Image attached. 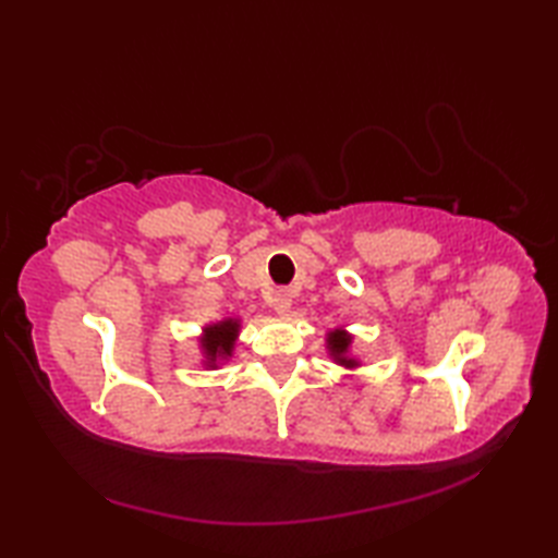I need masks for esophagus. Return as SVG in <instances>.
<instances>
[{
    "label": "esophagus",
    "instance_id": "esophagus-1",
    "mask_svg": "<svg viewBox=\"0 0 558 558\" xmlns=\"http://www.w3.org/2000/svg\"><path fill=\"white\" fill-rule=\"evenodd\" d=\"M270 306H272V312H276V314L286 316L290 312V306H292V292L290 290H278L276 294H272Z\"/></svg>",
    "mask_w": 558,
    "mask_h": 558
}]
</instances>
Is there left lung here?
I'll list each match as a JSON object with an SVG mask.
<instances>
[{
	"mask_svg": "<svg viewBox=\"0 0 558 558\" xmlns=\"http://www.w3.org/2000/svg\"><path fill=\"white\" fill-rule=\"evenodd\" d=\"M326 342H328V352H330V357H333L338 364L348 366V369H352V366H360V362H357V360L348 357V352H350V342H352V336L348 333V330H342V328L330 330L328 338H326Z\"/></svg>",
	"mask_w": 558,
	"mask_h": 558,
	"instance_id": "8db88e82",
	"label": "left lung"
}]
</instances>
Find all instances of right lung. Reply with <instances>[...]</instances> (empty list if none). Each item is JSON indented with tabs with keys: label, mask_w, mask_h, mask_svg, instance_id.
Instances as JSON below:
<instances>
[{
	"label": "right lung",
	"mask_w": 558,
	"mask_h": 558,
	"mask_svg": "<svg viewBox=\"0 0 558 558\" xmlns=\"http://www.w3.org/2000/svg\"><path fill=\"white\" fill-rule=\"evenodd\" d=\"M240 336V322L236 318H225V322L210 324L204 328V336H201V350H204V364L216 369L220 362L232 357L234 340Z\"/></svg>",
	"instance_id": "1"
}]
</instances>
